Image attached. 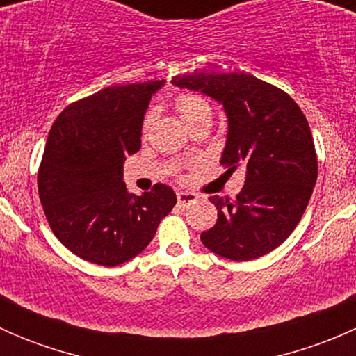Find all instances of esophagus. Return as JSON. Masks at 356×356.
<instances>
[{"mask_svg": "<svg viewBox=\"0 0 356 356\" xmlns=\"http://www.w3.org/2000/svg\"><path fill=\"white\" fill-rule=\"evenodd\" d=\"M196 200L198 198H196L195 193H186V191L177 193V201H179V204H182V207H188V204L195 203Z\"/></svg>", "mask_w": 356, "mask_h": 356, "instance_id": "34e87169", "label": "esophagus"}]
</instances>
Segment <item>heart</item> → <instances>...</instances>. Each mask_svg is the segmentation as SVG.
I'll return each mask as SVG.
<instances>
[{
    "instance_id": "1",
    "label": "heart",
    "mask_w": 356,
    "mask_h": 356,
    "mask_svg": "<svg viewBox=\"0 0 356 356\" xmlns=\"http://www.w3.org/2000/svg\"><path fill=\"white\" fill-rule=\"evenodd\" d=\"M175 110L188 127L198 122H211V105L198 92H182L175 98ZM149 125V117L145 120V129Z\"/></svg>"
}]
</instances>
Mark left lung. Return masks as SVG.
I'll return each instance as SVG.
<instances>
[{"label": "left lung", "mask_w": 356, "mask_h": 356, "mask_svg": "<svg viewBox=\"0 0 356 356\" xmlns=\"http://www.w3.org/2000/svg\"><path fill=\"white\" fill-rule=\"evenodd\" d=\"M172 84L224 105L229 120L220 163L246 172L236 200L211 196L217 224L201 234L218 257L248 261L270 253L303 217L317 181L310 125L288 92L250 74L177 75Z\"/></svg>", "instance_id": "left-lung-1"}]
</instances>
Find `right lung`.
Returning a JSON list of instances; mask_svg holds the SVG:
<instances>
[{
  "label": "right lung",
  "instance_id": "add662e5",
  "mask_svg": "<svg viewBox=\"0 0 356 356\" xmlns=\"http://www.w3.org/2000/svg\"><path fill=\"white\" fill-rule=\"evenodd\" d=\"M163 81L111 86L68 105L56 117L38 172V189L53 234L74 254L115 267L141 253L177 203L155 184L127 191L124 160L141 148L149 99Z\"/></svg>",
  "mask_w": 356,
  "mask_h": 356
}]
</instances>
